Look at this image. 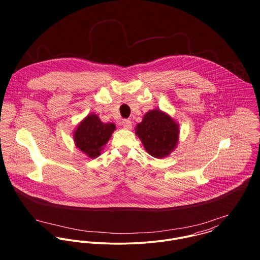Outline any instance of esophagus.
<instances>
[{
    "mask_svg": "<svg viewBox=\"0 0 260 260\" xmlns=\"http://www.w3.org/2000/svg\"><path fill=\"white\" fill-rule=\"evenodd\" d=\"M122 125L124 127V129H127V130H130L132 128V122L130 120H123L122 121Z\"/></svg>",
    "mask_w": 260,
    "mask_h": 260,
    "instance_id": "34e87169",
    "label": "esophagus"
}]
</instances>
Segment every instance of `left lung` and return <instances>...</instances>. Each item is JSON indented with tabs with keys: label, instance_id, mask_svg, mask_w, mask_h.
<instances>
[{
	"label": "left lung",
	"instance_id": "1",
	"mask_svg": "<svg viewBox=\"0 0 260 260\" xmlns=\"http://www.w3.org/2000/svg\"><path fill=\"white\" fill-rule=\"evenodd\" d=\"M178 126L165 113L152 110L137 125L136 134L149 154L155 158L167 156L177 144Z\"/></svg>",
	"mask_w": 260,
	"mask_h": 260
}]
</instances>
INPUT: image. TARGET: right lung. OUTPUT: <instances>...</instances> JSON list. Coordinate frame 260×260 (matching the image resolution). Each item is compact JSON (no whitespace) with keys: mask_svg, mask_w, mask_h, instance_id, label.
<instances>
[{"mask_svg":"<svg viewBox=\"0 0 260 260\" xmlns=\"http://www.w3.org/2000/svg\"><path fill=\"white\" fill-rule=\"evenodd\" d=\"M114 130V124L102 123L97 115H88L74 133L75 143L88 157L96 158L100 155L101 149L107 143Z\"/></svg>","mask_w":260,"mask_h":260,"instance_id":"right-lung-1","label":"right lung"}]
</instances>
